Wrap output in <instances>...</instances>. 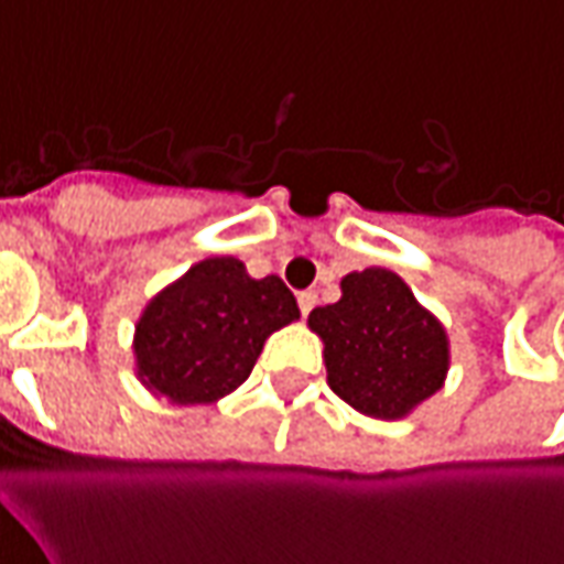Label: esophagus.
Returning a JSON list of instances; mask_svg holds the SVG:
<instances>
[{"label":"esophagus","mask_w":564,"mask_h":564,"mask_svg":"<svg viewBox=\"0 0 564 564\" xmlns=\"http://www.w3.org/2000/svg\"><path fill=\"white\" fill-rule=\"evenodd\" d=\"M314 305H317V293H299V311H302L305 317L314 311Z\"/></svg>","instance_id":"esophagus-1"}]
</instances>
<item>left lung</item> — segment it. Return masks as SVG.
<instances>
[{
    "instance_id": "1",
    "label": "left lung",
    "mask_w": 564,
    "mask_h": 564,
    "mask_svg": "<svg viewBox=\"0 0 564 564\" xmlns=\"http://www.w3.org/2000/svg\"><path fill=\"white\" fill-rule=\"evenodd\" d=\"M332 392L378 420H402L444 387L449 341L411 286L390 269L350 271L335 305L314 307Z\"/></svg>"
}]
</instances>
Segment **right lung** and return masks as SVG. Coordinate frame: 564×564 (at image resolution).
Here are the masks:
<instances>
[{
  "instance_id": "right-lung-1",
  "label": "right lung",
  "mask_w": 564,
  "mask_h": 564,
  "mask_svg": "<svg viewBox=\"0 0 564 564\" xmlns=\"http://www.w3.org/2000/svg\"><path fill=\"white\" fill-rule=\"evenodd\" d=\"M293 319L295 295L278 274L257 281L241 259H202L141 311L135 371L153 395L210 404L250 378L265 338Z\"/></svg>"
}]
</instances>
